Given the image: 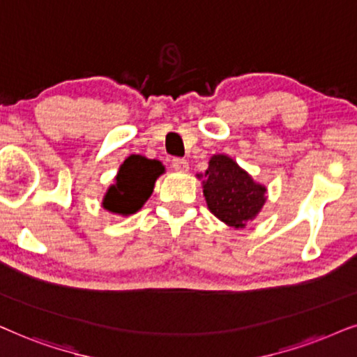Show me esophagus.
I'll return each mask as SVG.
<instances>
[{
    "mask_svg": "<svg viewBox=\"0 0 357 357\" xmlns=\"http://www.w3.org/2000/svg\"><path fill=\"white\" fill-rule=\"evenodd\" d=\"M171 166H173L176 171H179V173H186L189 169V163L184 158H173L171 160Z\"/></svg>",
    "mask_w": 357,
    "mask_h": 357,
    "instance_id": "34e87169",
    "label": "esophagus"
}]
</instances>
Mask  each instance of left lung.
Wrapping results in <instances>:
<instances>
[{
	"label": "left lung",
	"mask_w": 357,
	"mask_h": 357,
	"mask_svg": "<svg viewBox=\"0 0 357 357\" xmlns=\"http://www.w3.org/2000/svg\"><path fill=\"white\" fill-rule=\"evenodd\" d=\"M202 188L208 211L235 228H243L246 222L253 220L266 202L263 184L255 183L227 155H213L208 160Z\"/></svg>",
	"instance_id": "left-lung-1"
}]
</instances>
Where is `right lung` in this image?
Here are the masks:
<instances>
[{
	"label": "right lung",
	"instance_id": "obj_1",
	"mask_svg": "<svg viewBox=\"0 0 357 357\" xmlns=\"http://www.w3.org/2000/svg\"><path fill=\"white\" fill-rule=\"evenodd\" d=\"M165 173L158 160L130 155L119 168L112 186L102 199V207L119 215H130L144 207L155 188V181Z\"/></svg>",
	"mask_w": 357,
	"mask_h": 357
}]
</instances>
